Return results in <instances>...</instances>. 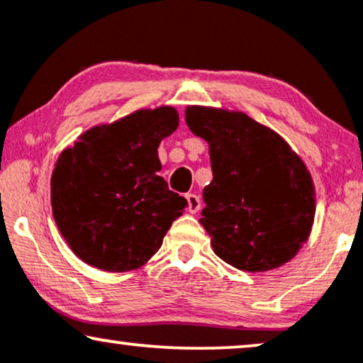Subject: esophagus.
Wrapping results in <instances>:
<instances>
[{
  "instance_id": "esophagus-1",
  "label": "esophagus",
  "mask_w": 363,
  "mask_h": 363,
  "mask_svg": "<svg viewBox=\"0 0 363 363\" xmlns=\"http://www.w3.org/2000/svg\"><path fill=\"white\" fill-rule=\"evenodd\" d=\"M186 200H188V211H190V213H198V211H200V208H201L200 196L195 195V193H188Z\"/></svg>"
}]
</instances>
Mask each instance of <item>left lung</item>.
<instances>
[{
    "label": "left lung",
    "mask_w": 363,
    "mask_h": 363,
    "mask_svg": "<svg viewBox=\"0 0 363 363\" xmlns=\"http://www.w3.org/2000/svg\"><path fill=\"white\" fill-rule=\"evenodd\" d=\"M185 121L210 145L213 180L203 190L200 223L215 255L247 272L289 262L315 215L306 163L284 138L242 112L191 106Z\"/></svg>",
    "instance_id": "1"
}]
</instances>
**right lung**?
<instances>
[{
	"label": "right lung",
	"instance_id": "obj_1",
	"mask_svg": "<svg viewBox=\"0 0 363 363\" xmlns=\"http://www.w3.org/2000/svg\"><path fill=\"white\" fill-rule=\"evenodd\" d=\"M177 127L173 107L140 108L89 128L59 155L51 177L52 215L84 262L123 272L160 250L188 205L158 175V145Z\"/></svg>",
	"mask_w": 363,
	"mask_h": 363
}]
</instances>
